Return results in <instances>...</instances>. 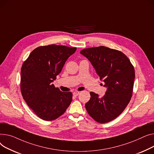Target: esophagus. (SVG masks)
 <instances>
[{
    "mask_svg": "<svg viewBox=\"0 0 154 154\" xmlns=\"http://www.w3.org/2000/svg\"><path fill=\"white\" fill-rule=\"evenodd\" d=\"M73 94L74 96H77L79 94V91H75V92H73Z\"/></svg>",
    "mask_w": 154,
    "mask_h": 154,
    "instance_id": "1",
    "label": "esophagus"
}]
</instances>
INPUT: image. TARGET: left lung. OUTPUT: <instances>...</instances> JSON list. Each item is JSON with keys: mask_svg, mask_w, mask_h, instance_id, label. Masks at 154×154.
Instances as JSON below:
<instances>
[{"mask_svg": "<svg viewBox=\"0 0 154 154\" xmlns=\"http://www.w3.org/2000/svg\"><path fill=\"white\" fill-rule=\"evenodd\" d=\"M80 53L91 62L107 88L103 97L90 93L86 109L96 122H109L118 117L131 101L135 78L134 66L122 52L103 46L85 48Z\"/></svg>", "mask_w": 154, "mask_h": 154, "instance_id": "obj_1", "label": "left lung"}]
</instances>
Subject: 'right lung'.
<instances>
[{"label": "right lung", "mask_w": 154, "mask_h": 154, "mask_svg": "<svg viewBox=\"0 0 154 154\" xmlns=\"http://www.w3.org/2000/svg\"><path fill=\"white\" fill-rule=\"evenodd\" d=\"M76 48L50 45L33 50L21 68L20 90L25 101L40 118L53 121L72 101L71 92H62L52 82Z\"/></svg>", "instance_id": "add662e5"}]
</instances>
